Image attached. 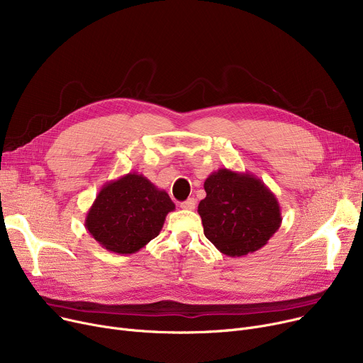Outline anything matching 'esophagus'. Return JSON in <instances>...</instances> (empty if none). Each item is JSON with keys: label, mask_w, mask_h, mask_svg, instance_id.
<instances>
[{"label": "esophagus", "mask_w": 363, "mask_h": 363, "mask_svg": "<svg viewBox=\"0 0 363 363\" xmlns=\"http://www.w3.org/2000/svg\"><path fill=\"white\" fill-rule=\"evenodd\" d=\"M179 206L182 208H185V211H194V208H196V200L194 199H188V200L182 201Z\"/></svg>", "instance_id": "34e87169"}]
</instances>
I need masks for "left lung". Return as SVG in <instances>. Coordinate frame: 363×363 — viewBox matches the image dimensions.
<instances>
[{
    "mask_svg": "<svg viewBox=\"0 0 363 363\" xmlns=\"http://www.w3.org/2000/svg\"><path fill=\"white\" fill-rule=\"evenodd\" d=\"M206 199L199 204L204 235L230 257L255 253L279 230L278 199L249 172L219 169L204 181Z\"/></svg>",
    "mask_w": 363,
    "mask_h": 363,
    "instance_id": "8db88e82",
    "label": "left lung"
}]
</instances>
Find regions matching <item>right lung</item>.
Masks as SVG:
<instances>
[{"mask_svg": "<svg viewBox=\"0 0 363 363\" xmlns=\"http://www.w3.org/2000/svg\"><path fill=\"white\" fill-rule=\"evenodd\" d=\"M175 204L164 189L141 174H126L103 185L85 218L88 234L116 255L140 252L156 238Z\"/></svg>", "mask_w": 363, "mask_h": 363, "instance_id": "add662e5", "label": "right lung"}]
</instances>
